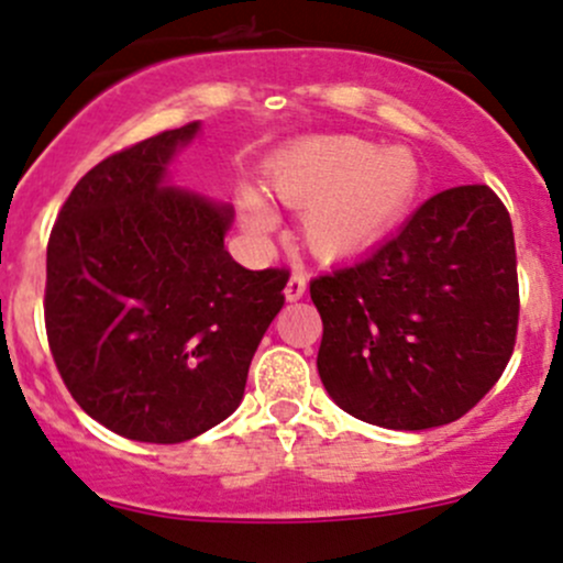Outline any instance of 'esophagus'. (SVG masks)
Segmentation results:
<instances>
[{
    "instance_id": "obj_1",
    "label": "esophagus",
    "mask_w": 563,
    "mask_h": 563,
    "mask_svg": "<svg viewBox=\"0 0 563 563\" xmlns=\"http://www.w3.org/2000/svg\"><path fill=\"white\" fill-rule=\"evenodd\" d=\"M307 291V277L301 275V272H294L291 277H288V286H286V299L288 301H297L305 297Z\"/></svg>"
}]
</instances>
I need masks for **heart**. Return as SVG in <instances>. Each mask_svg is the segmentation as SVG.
<instances>
[{
	"label": "heart",
	"instance_id": "heart-1",
	"mask_svg": "<svg viewBox=\"0 0 563 563\" xmlns=\"http://www.w3.org/2000/svg\"><path fill=\"white\" fill-rule=\"evenodd\" d=\"M269 191L291 210H305L301 234L321 258H345L375 245L412 205L421 183L407 147H380L358 137H310L266 167ZM253 229L272 223L256 194H242Z\"/></svg>",
	"mask_w": 563,
	"mask_h": 563
}]
</instances>
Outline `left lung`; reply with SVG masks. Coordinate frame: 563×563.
Masks as SVG:
<instances>
[{"label":"left lung","mask_w":563,"mask_h":563,"mask_svg":"<svg viewBox=\"0 0 563 563\" xmlns=\"http://www.w3.org/2000/svg\"><path fill=\"white\" fill-rule=\"evenodd\" d=\"M318 372L353 418L383 429L459 421L496 386L518 334L512 221L488 186L418 207L394 240L310 280Z\"/></svg>","instance_id":"obj_1"}]
</instances>
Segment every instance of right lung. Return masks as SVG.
<instances>
[{"instance_id":"add662e5","label":"right lung","mask_w":563,"mask_h":563,"mask_svg":"<svg viewBox=\"0 0 563 563\" xmlns=\"http://www.w3.org/2000/svg\"><path fill=\"white\" fill-rule=\"evenodd\" d=\"M197 129H167L88 169L47 240L45 331L64 386L93 421L156 445L240 407L291 275L236 264L223 251L232 210L164 186Z\"/></svg>"}]
</instances>
